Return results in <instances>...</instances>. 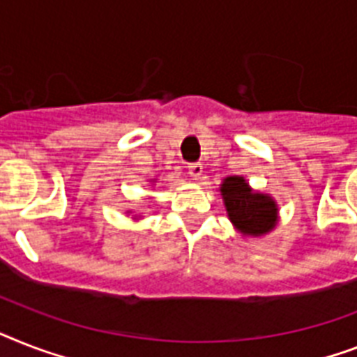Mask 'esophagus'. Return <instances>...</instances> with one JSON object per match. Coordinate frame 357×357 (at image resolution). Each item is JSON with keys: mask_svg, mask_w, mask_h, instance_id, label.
<instances>
[{"mask_svg": "<svg viewBox=\"0 0 357 357\" xmlns=\"http://www.w3.org/2000/svg\"><path fill=\"white\" fill-rule=\"evenodd\" d=\"M188 174H190V178L192 179L202 178V176H204V167H202V163L188 165Z\"/></svg>", "mask_w": 357, "mask_h": 357, "instance_id": "esophagus-1", "label": "esophagus"}]
</instances>
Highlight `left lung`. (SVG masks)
I'll return each instance as SVG.
<instances>
[{"label":"left lung","mask_w":357,"mask_h":357,"mask_svg":"<svg viewBox=\"0 0 357 357\" xmlns=\"http://www.w3.org/2000/svg\"><path fill=\"white\" fill-rule=\"evenodd\" d=\"M225 208L240 233L259 236L269 233L277 222V205L269 196L251 192L244 178L231 176L222 183Z\"/></svg>","instance_id":"obj_1"}]
</instances>
